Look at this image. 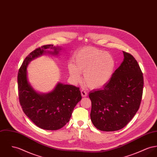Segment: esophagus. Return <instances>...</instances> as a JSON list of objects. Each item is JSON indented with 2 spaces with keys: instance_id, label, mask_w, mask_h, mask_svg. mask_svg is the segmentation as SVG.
Segmentation results:
<instances>
[{
  "instance_id": "1",
  "label": "esophagus",
  "mask_w": 157,
  "mask_h": 157,
  "mask_svg": "<svg viewBox=\"0 0 157 157\" xmlns=\"http://www.w3.org/2000/svg\"><path fill=\"white\" fill-rule=\"evenodd\" d=\"M81 94H82V96L83 97H86V96H87V92H86V90H81Z\"/></svg>"
}]
</instances>
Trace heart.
Here are the masks:
<instances>
[{"label":"heart","instance_id":"heart-1","mask_svg":"<svg viewBox=\"0 0 157 157\" xmlns=\"http://www.w3.org/2000/svg\"><path fill=\"white\" fill-rule=\"evenodd\" d=\"M73 63L68 65L71 80L77 83L83 73L84 83L90 89H98L106 83L113 73L115 61L111 55L94 47H86L75 53Z\"/></svg>","mask_w":157,"mask_h":157}]
</instances>
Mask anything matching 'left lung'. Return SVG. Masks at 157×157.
Returning <instances> with one entry per match:
<instances>
[{"mask_svg": "<svg viewBox=\"0 0 157 157\" xmlns=\"http://www.w3.org/2000/svg\"><path fill=\"white\" fill-rule=\"evenodd\" d=\"M124 60L102 89L89 93L90 118L101 131H117L125 127L138 111L142 100L144 77L135 58L123 51Z\"/></svg>", "mask_w": 157, "mask_h": 157, "instance_id": "obj_1", "label": "left lung"}]
</instances>
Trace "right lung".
<instances>
[{
  "instance_id": "add662e5",
  "label": "right lung",
  "mask_w": 157,
  "mask_h": 157,
  "mask_svg": "<svg viewBox=\"0 0 157 157\" xmlns=\"http://www.w3.org/2000/svg\"><path fill=\"white\" fill-rule=\"evenodd\" d=\"M47 44L36 49L24 59L18 73V89L21 108L37 127L48 130H58L70 120L74 108L82 99L79 87L58 83L52 92L39 94L27 78V67L33 59L48 53L57 55L59 47ZM51 48L53 52L46 50Z\"/></svg>"
}]
</instances>
